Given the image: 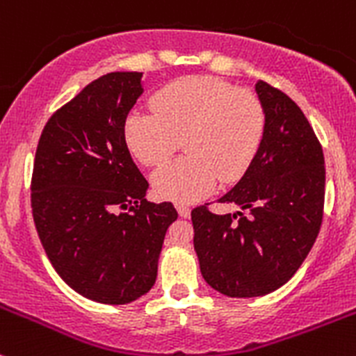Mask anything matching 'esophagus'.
Instances as JSON below:
<instances>
[{"mask_svg":"<svg viewBox=\"0 0 356 356\" xmlns=\"http://www.w3.org/2000/svg\"><path fill=\"white\" fill-rule=\"evenodd\" d=\"M177 212H179V216H181V217L191 216V209H189V207H186V205H182V203H177Z\"/></svg>","mask_w":356,"mask_h":356,"instance_id":"34e87169","label":"esophagus"}]
</instances>
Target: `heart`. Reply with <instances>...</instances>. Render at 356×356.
Wrapping results in <instances>:
<instances>
[{"mask_svg":"<svg viewBox=\"0 0 356 356\" xmlns=\"http://www.w3.org/2000/svg\"><path fill=\"white\" fill-rule=\"evenodd\" d=\"M153 113L132 111L123 137L132 156L146 167L163 163L184 144L186 158L153 174L160 198L191 203L233 184L250 168L266 129L261 101L248 90L213 76H188L151 99Z\"/></svg>","mask_w":356,"mask_h":356,"instance_id":"obj_1","label":"heart"}]
</instances>
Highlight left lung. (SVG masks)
Listing matches in <instances>:
<instances>
[{
  "mask_svg": "<svg viewBox=\"0 0 356 356\" xmlns=\"http://www.w3.org/2000/svg\"><path fill=\"white\" fill-rule=\"evenodd\" d=\"M264 108L261 147L220 203L236 213L191 212L195 250L207 284L229 298H257L287 284L312 250L323 219L325 161L322 144L298 104L259 79Z\"/></svg>",
  "mask_w": 356,
  "mask_h": 356,
  "instance_id": "left-lung-1",
  "label": "left lung"
}]
</instances>
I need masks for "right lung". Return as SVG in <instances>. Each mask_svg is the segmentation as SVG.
I'll return each instance as SVG.
<instances>
[{
  "mask_svg": "<svg viewBox=\"0 0 356 356\" xmlns=\"http://www.w3.org/2000/svg\"><path fill=\"white\" fill-rule=\"evenodd\" d=\"M143 72H109L51 115L41 132L31 207L58 277L83 298L127 305L154 285L170 202H146L147 181L123 137Z\"/></svg>",
  "mask_w": 356,
  "mask_h": 356,
  "instance_id": "obj_1",
  "label": "right lung"
}]
</instances>
